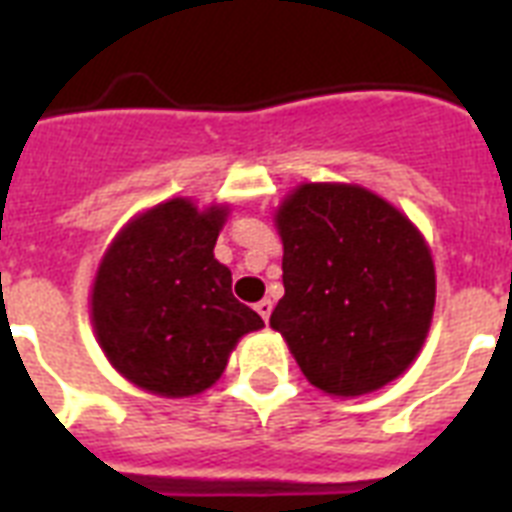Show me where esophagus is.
Segmentation results:
<instances>
[{
	"instance_id": "1",
	"label": "esophagus",
	"mask_w": 512,
	"mask_h": 512,
	"mask_svg": "<svg viewBox=\"0 0 512 512\" xmlns=\"http://www.w3.org/2000/svg\"><path fill=\"white\" fill-rule=\"evenodd\" d=\"M255 311L260 313V319H263V321H268V319H271L273 303H271V300H268V297H265V300H260V303L255 305Z\"/></svg>"
}]
</instances>
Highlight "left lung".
Here are the masks:
<instances>
[{
	"label": "left lung",
	"instance_id": "1",
	"mask_svg": "<svg viewBox=\"0 0 512 512\" xmlns=\"http://www.w3.org/2000/svg\"><path fill=\"white\" fill-rule=\"evenodd\" d=\"M273 223L284 297L271 327L308 382L353 398L401 377L436 308V265L420 228L353 183L297 185Z\"/></svg>",
	"mask_w": 512,
	"mask_h": 512
}]
</instances>
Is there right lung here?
<instances>
[{"label":"right lung","instance_id":"right-lung-1","mask_svg":"<svg viewBox=\"0 0 512 512\" xmlns=\"http://www.w3.org/2000/svg\"><path fill=\"white\" fill-rule=\"evenodd\" d=\"M228 212L175 196L132 217L100 260L92 329L116 372L148 393L199 396L220 380L236 342L265 327L215 260Z\"/></svg>","mask_w":512,"mask_h":512}]
</instances>
